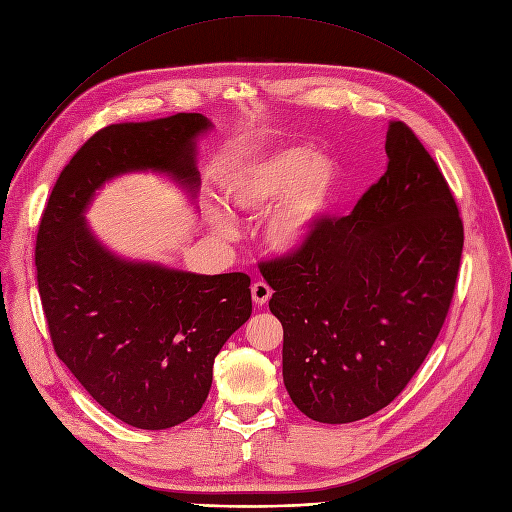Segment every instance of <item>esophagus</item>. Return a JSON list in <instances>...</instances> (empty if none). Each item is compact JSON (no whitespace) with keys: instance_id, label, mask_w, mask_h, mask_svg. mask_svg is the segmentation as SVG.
I'll return each instance as SVG.
<instances>
[{"instance_id":"esophagus-1","label":"esophagus","mask_w":512,"mask_h":512,"mask_svg":"<svg viewBox=\"0 0 512 512\" xmlns=\"http://www.w3.org/2000/svg\"><path fill=\"white\" fill-rule=\"evenodd\" d=\"M272 297V289L266 285V283H262V281H258V283H254L252 285V301L256 303V305H264V303H268V299Z\"/></svg>"}]
</instances>
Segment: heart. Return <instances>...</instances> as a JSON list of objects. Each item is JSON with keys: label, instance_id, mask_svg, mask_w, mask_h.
Wrapping results in <instances>:
<instances>
[{"label": "heart", "instance_id": "b5f03b06", "mask_svg": "<svg viewBox=\"0 0 512 512\" xmlns=\"http://www.w3.org/2000/svg\"><path fill=\"white\" fill-rule=\"evenodd\" d=\"M342 186V168L328 153L293 145L264 153L235 168L223 199L238 213L258 217L274 203L264 225L266 244L279 254L299 252L330 217ZM223 240L235 238V225L221 213L211 219Z\"/></svg>", "mask_w": 512, "mask_h": 512}]
</instances>
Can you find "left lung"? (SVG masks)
<instances>
[{
	"mask_svg": "<svg viewBox=\"0 0 512 512\" xmlns=\"http://www.w3.org/2000/svg\"><path fill=\"white\" fill-rule=\"evenodd\" d=\"M387 170L295 254L260 262L283 324V381L311 420L346 424L396 400L453 299L463 223L439 166L402 121Z\"/></svg>",
	"mask_w": 512,
	"mask_h": 512,
	"instance_id": "left-lung-1",
	"label": "left lung"
}]
</instances>
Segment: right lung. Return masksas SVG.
I'll return each instance as SVG.
<instances>
[{"instance_id":"add662e5","label":"right lung","mask_w":512,"mask_h":512,"mask_svg":"<svg viewBox=\"0 0 512 512\" xmlns=\"http://www.w3.org/2000/svg\"><path fill=\"white\" fill-rule=\"evenodd\" d=\"M209 129L199 112L100 129L59 174L38 225L36 281L57 357L104 410L143 430L203 408L215 357L252 313L250 277L116 256L86 211L131 172L166 174L196 196V141Z\"/></svg>"}]
</instances>
